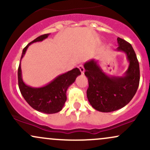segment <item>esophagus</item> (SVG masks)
I'll return each instance as SVG.
<instances>
[{
    "label": "esophagus",
    "instance_id": "34e87169",
    "mask_svg": "<svg viewBox=\"0 0 150 150\" xmlns=\"http://www.w3.org/2000/svg\"><path fill=\"white\" fill-rule=\"evenodd\" d=\"M78 68H79V69H80L81 73L84 74V73H85V68H84L83 65H79V66H78Z\"/></svg>",
    "mask_w": 150,
    "mask_h": 150
}]
</instances>
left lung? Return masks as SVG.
Instances as JSON below:
<instances>
[{
  "instance_id": "left-lung-1",
  "label": "left lung",
  "mask_w": 150,
  "mask_h": 150,
  "mask_svg": "<svg viewBox=\"0 0 150 150\" xmlns=\"http://www.w3.org/2000/svg\"><path fill=\"white\" fill-rule=\"evenodd\" d=\"M116 51L126 55L128 68L122 76L108 75L101 68L99 61L92 59L84 64L88 78L87 97L91 106L101 112H111L124 107L135 96L140 82V67L131 44L117 38Z\"/></svg>"
}]
</instances>
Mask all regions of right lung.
I'll list each match as a JSON object with an SVG mask.
<instances>
[{"mask_svg":"<svg viewBox=\"0 0 150 150\" xmlns=\"http://www.w3.org/2000/svg\"><path fill=\"white\" fill-rule=\"evenodd\" d=\"M49 34H46L40 36L27 44L22 51L20 62L31 44L42 42L49 37ZM80 75H81L80 70L75 68L67 73L59 75L43 87H32L26 85L22 80L21 63H20L18 73V85L22 95L30 106L39 112L51 114L61 111L66 101V92L68 87Z\"/></svg>","mask_w":150,"mask_h":150,"instance_id":"obj_1","label":"right lung"}]
</instances>
